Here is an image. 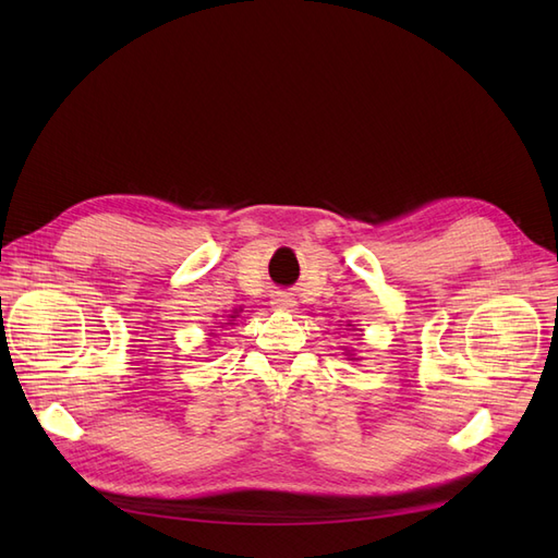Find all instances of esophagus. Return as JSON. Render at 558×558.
Wrapping results in <instances>:
<instances>
[{"instance_id":"1","label":"esophagus","mask_w":558,"mask_h":558,"mask_svg":"<svg viewBox=\"0 0 558 558\" xmlns=\"http://www.w3.org/2000/svg\"><path fill=\"white\" fill-rule=\"evenodd\" d=\"M295 295L289 291H275L272 293V307L275 310H283V312H293L295 310Z\"/></svg>"}]
</instances>
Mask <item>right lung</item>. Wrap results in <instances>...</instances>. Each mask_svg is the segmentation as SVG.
Segmentation results:
<instances>
[{
  "instance_id": "1",
  "label": "right lung",
  "mask_w": 558,
  "mask_h": 558,
  "mask_svg": "<svg viewBox=\"0 0 558 558\" xmlns=\"http://www.w3.org/2000/svg\"><path fill=\"white\" fill-rule=\"evenodd\" d=\"M230 318H234V316H230Z\"/></svg>"
}]
</instances>
